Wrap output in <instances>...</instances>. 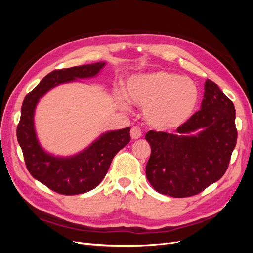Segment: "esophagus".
<instances>
[{
  "label": "esophagus",
  "instance_id": "esophagus-1",
  "mask_svg": "<svg viewBox=\"0 0 253 253\" xmlns=\"http://www.w3.org/2000/svg\"><path fill=\"white\" fill-rule=\"evenodd\" d=\"M142 136V131L139 126H133L131 128V137L133 139H138Z\"/></svg>",
  "mask_w": 253,
  "mask_h": 253
}]
</instances>
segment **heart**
<instances>
[{
  "label": "heart",
  "mask_w": 253,
  "mask_h": 253,
  "mask_svg": "<svg viewBox=\"0 0 253 253\" xmlns=\"http://www.w3.org/2000/svg\"><path fill=\"white\" fill-rule=\"evenodd\" d=\"M198 95L193 80L167 71L136 75L126 82L128 100L145 106V118L158 128H174L185 124L196 108ZM126 96L116 93V100L124 108Z\"/></svg>",
  "instance_id": "b5f03b06"
}]
</instances>
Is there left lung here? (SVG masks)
<instances>
[{"mask_svg":"<svg viewBox=\"0 0 253 253\" xmlns=\"http://www.w3.org/2000/svg\"><path fill=\"white\" fill-rule=\"evenodd\" d=\"M195 130L198 134L192 135ZM176 132L145 134L151 145L147 178L158 193L196 195L227 171L237 139L233 102L216 83L207 79L201 110Z\"/></svg>","mask_w":253,"mask_h":253,"instance_id":"left-lung-1","label":"left lung"}]
</instances>
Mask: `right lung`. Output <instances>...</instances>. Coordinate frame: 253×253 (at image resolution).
I'll return each instance as SVG.
<instances>
[{"label":"right lung","instance_id":"1","mask_svg":"<svg viewBox=\"0 0 253 253\" xmlns=\"http://www.w3.org/2000/svg\"><path fill=\"white\" fill-rule=\"evenodd\" d=\"M104 65L98 62L52 71L23 101L17 137L26 168L35 179L57 193L76 195L95 189L108 173L114 156L131 140V127L110 131L78 154L58 157L45 152L37 138L34 115L40 98L59 84L94 77Z\"/></svg>","mask_w":253,"mask_h":253}]
</instances>
